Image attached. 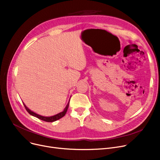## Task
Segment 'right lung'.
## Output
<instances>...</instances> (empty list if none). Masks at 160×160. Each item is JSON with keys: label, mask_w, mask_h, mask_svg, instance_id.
<instances>
[{"label": "right lung", "mask_w": 160, "mask_h": 160, "mask_svg": "<svg viewBox=\"0 0 160 160\" xmlns=\"http://www.w3.org/2000/svg\"><path fill=\"white\" fill-rule=\"evenodd\" d=\"M69 101H70V100H69ZM69 101H68V102L67 103V105H66V107H65V108H64V110H63V111H62V112H59V113H58V114H55V115L52 116H43L40 115V114H37V113H35V112H34L33 111L31 110L28 107H27L25 105L24 103H23V105H24V106H25V108H26L27 112H28L31 115H32V116H34V117L37 118H38V119H40V120L45 121V122H55V121H57V120H59L60 118H63V117L65 115V114L67 113V109H68V108Z\"/></svg>", "instance_id": "add662e5"}]
</instances>
